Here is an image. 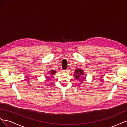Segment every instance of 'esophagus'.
Wrapping results in <instances>:
<instances>
[{
  "label": "esophagus",
  "instance_id": "34e87169",
  "mask_svg": "<svg viewBox=\"0 0 127 127\" xmlns=\"http://www.w3.org/2000/svg\"><path fill=\"white\" fill-rule=\"evenodd\" d=\"M63 71H64V72H65V73H67V72H68V69H66V70H64Z\"/></svg>",
  "mask_w": 127,
  "mask_h": 127
}]
</instances>
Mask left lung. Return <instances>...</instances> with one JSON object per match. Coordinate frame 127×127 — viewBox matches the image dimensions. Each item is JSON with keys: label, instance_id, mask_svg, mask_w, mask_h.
Instances as JSON below:
<instances>
[{"label": "left lung", "instance_id": "left-lung-1", "mask_svg": "<svg viewBox=\"0 0 127 127\" xmlns=\"http://www.w3.org/2000/svg\"><path fill=\"white\" fill-rule=\"evenodd\" d=\"M74 73L75 74H74V75L75 76V77L78 80V79L79 80H81V82L83 81V80H84V79H85L86 77H84V76L82 77L84 75V73L83 70L80 69H77Z\"/></svg>", "mask_w": 127, "mask_h": 127}]
</instances>
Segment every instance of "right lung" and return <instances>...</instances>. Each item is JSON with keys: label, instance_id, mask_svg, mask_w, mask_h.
Here are the masks:
<instances>
[{"label": "right lung", "instance_id": "right-lung-1", "mask_svg": "<svg viewBox=\"0 0 127 127\" xmlns=\"http://www.w3.org/2000/svg\"><path fill=\"white\" fill-rule=\"evenodd\" d=\"M56 71L55 70H51V71H50L49 72V73H50V75H55L56 74Z\"/></svg>", "mask_w": 127, "mask_h": 127}]
</instances>
